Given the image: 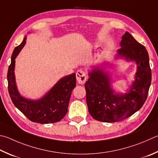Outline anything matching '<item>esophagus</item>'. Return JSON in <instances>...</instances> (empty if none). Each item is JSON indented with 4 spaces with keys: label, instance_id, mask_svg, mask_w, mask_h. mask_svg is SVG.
Instances as JSON below:
<instances>
[{
    "label": "esophagus",
    "instance_id": "1",
    "mask_svg": "<svg viewBox=\"0 0 158 158\" xmlns=\"http://www.w3.org/2000/svg\"><path fill=\"white\" fill-rule=\"evenodd\" d=\"M76 77H77V81H78L79 84H84L87 79L85 73L82 70H79L77 71Z\"/></svg>",
    "mask_w": 158,
    "mask_h": 158
}]
</instances>
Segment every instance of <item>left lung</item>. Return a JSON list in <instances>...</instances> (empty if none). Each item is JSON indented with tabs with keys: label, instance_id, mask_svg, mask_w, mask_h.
Instances as JSON below:
<instances>
[{
	"label": "left lung",
	"instance_id": "1",
	"mask_svg": "<svg viewBox=\"0 0 158 158\" xmlns=\"http://www.w3.org/2000/svg\"><path fill=\"white\" fill-rule=\"evenodd\" d=\"M115 59L135 61V80L126 93H117L111 85L110 74L105 68L93 67L85 84L88 111L93 118L103 122H116L131 116L144 105L151 82L149 57L145 47L126 31L122 36ZM105 65V64H104Z\"/></svg>",
	"mask_w": 158,
	"mask_h": 158
}]
</instances>
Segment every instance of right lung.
Segmentation results:
<instances>
[{
    "mask_svg": "<svg viewBox=\"0 0 158 158\" xmlns=\"http://www.w3.org/2000/svg\"><path fill=\"white\" fill-rule=\"evenodd\" d=\"M27 37L14 49L8 68V91L14 106L23 113L30 121L40 124L58 122L68 112L70 96L76 86L75 73L60 79L45 95L39 99H30L19 93L16 84L14 68L15 59L24 47Z\"/></svg>",
    "mask_w": 158,
    "mask_h": 158,
    "instance_id": "obj_1",
    "label": "right lung"
}]
</instances>
